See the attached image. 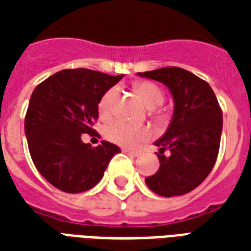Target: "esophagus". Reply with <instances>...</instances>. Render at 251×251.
<instances>
[{"mask_svg": "<svg viewBox=\"0 0 251 251\" xmlns=\"http://www.w3.org/2000/svg\"><path fill=\"white\" fill-rule=\"evenodd\" d=\"M122 151H124L125 153H127V155H130V156H134V157H137L138 155H139V152H137V151H131V150L124 149Z\"/></svg>", "mask_w": 251, "mask_h": 251, "instance_id": "obj_1", "label": "esophagus"}]
</instances>
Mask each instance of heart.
Masks as SVG:
<instances>
[{
	"label": "heart",
	"instance_id": "1",
	"mask_svg": "<svg viewBox=\"0 0 251 251\" xmlns=\"http://www.w3.org/2000/svg\"><path fill=\"white\" fill-rule=\"evenodd\" d=\"M134 91L149 108H155V106L160 105L164 100V92L161 91L160 87H157L152 82H147V80L138 82L134 84ZM116 96H117L116 87H112L104 92L101 99L99 100L98 105L100 116L102 117L109 116L112 108H113ZM104 134L108 141L113 142L116 145H120L126 149H135L142 142L147 141L151 137V130L149 127H143V126H133L118 120V121L110 122L105 127Z\"/></svg>",
	"mask_w": 251,
	"mask_h": 251
}]
</instances>
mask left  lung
<instances>
[{
	"mask_svg": "<svg viewBox=\"0 0 251 251\" xmlns=\"http://www.w3.org/2000/svg\"><path fill=\"white\" fill-rule=\"evenodd\" d=\"M171 90L175 112L169 127L155 142L160 168L146 178L147 186L163 197L186 194L206 179L218 159L223 112L206 80L185 69L169 66L138 73ZM168 149L169 157L164 152Z\"/></svg>",
	"mask_w": 251,
	"mask_h": 251,
	"instance_id": "8db88e82",
	"label": "left lung"
}]
</instances>
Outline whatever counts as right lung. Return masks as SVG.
Returning a JSON list of instances; mask_svg holds the SVG:
<instances>
[{
  "mask_svg": "<svg viewBox=\"0 0 251 251\" xmlns=\"http://www.w3.org/2000/svg\"><path fill=\"white\" fill-rule=\"evenodd\" d=\"M124 75L90 69H66L37 84L29 99L25 131L40 175L65 193L90 190L104 176L110 159L121 152L106 141L92 147L82 134L96 135L99 100Z\"/></svg>",
  "mask_w": 251,
  "mask_h": 251,
  "instance_id": "obj_1",
  "label": "right lung"
}]
</instances>
